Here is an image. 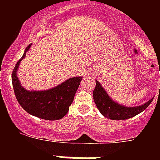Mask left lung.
<instances>
[{"label":"left lung","instance_id":"8db88e82","mask_svg":"<svg viewBox=\"0 0 160 160\" xmlns=\"http://www.w3.org/2000/svg\"><path fill=\"white\" fill-rule=\"evenodd\" d=\"M93 97L96 106L100 112L105 117L109 119L122 120L135 116L142 111H144L147 107L150 105L153 99L145 103L144 105L136 107H126L117 104L112 100L107 95L105 90L102 88L100 84L96 80V85L93 91Z\"/></svg>","mask_w":160,"mask_h":160}]
</instances>
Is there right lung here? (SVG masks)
I'll return each instance as SVG.
<instances>
[{
  "label": "right lung",
  "instance_id": "right-lung-1",
  "mask_svg": "<svg viewBox=\"0 0 160 160\" xmlns=\"http://www.w3.org/2000/svg\"><path fill=\"white\" fill-rule=\"evenodd\" d=\"M30 47L31 45L28 46L26 51ZM25 56L26 52L16 63L11 75L14 93L17 101L27 113L34 116L46 120L62 119L69 111V107L74 100L82 77L70 78L51 90L28 91L21 86L16 76V70Z\"/></svg>",
  "mask_w": 160,
  "mask_h": 160
}]
</instances>
